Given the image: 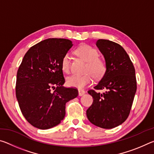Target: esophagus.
<instances>
[{
    "mask_svg": "<svg viewBox=\"0 0 154 154\" xmlns=\"http://www.w3.org/2000/svg\"><path fill=\"white\" fill-rule=\"evenodd\" d=\"M78 92H79V96H83V94H85V91L82 90V89H79V90H78Z\"/></svg>",
    "mask_w": 154,
    "mask_h": 154,
    "instance_id": "34e87169",
    "label": "esophagus"
}]
</instances>
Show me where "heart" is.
<instances>
[{
  "label": "heart",
  "mask_w": 154,
  "mask_h": 154,
  "mask_svg": "<svg viewBox=\"0 0 154 154\" xmlns=\"http://www.w3.org/2000/svg\"><path fill=\"white\" fill-rule=\"evenodd\" d=\"M75 54L87 62L83 75H72L66 78V84L70 87L83 88L92 82L93 75L100 79L105 75L106 66L105 60L98 57V52L95 48L88 45H82L75 49ZM61 69L68 73L70 71L71 56L64 54L61 60Z\"/></svg>",
  "instance_id": "heart-1"
}]
</instances>
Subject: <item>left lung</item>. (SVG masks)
Wrapping results in <instances>:
<instances>
[{
    "label": "left lung",
    "mask_w": 154,
    "mask_h": 154,
    "mask_svg": "<svg viewBox=\"0 0 154 154\" xmlns=\"http://www.w3.org/2000/svg\"><path fill=\"white\" fill-rule=\"evenodd\" d=\"M96 46L105 58L106 70L95 90H90L93 103L86 111L91 123L111 129L122 124L129 116L137 91L135 69L124 49L109 40L99 39Z\"/></svg>",
    "instance_id": "8db88e82"
}]
</instances>
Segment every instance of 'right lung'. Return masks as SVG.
<instances>
[{
	"label": "right lung",
	"instance_id": "right-lung-1",
	"mask_svg": "<svg viewBox=\"0 0 154 154\" xmlns=\"http://www.w3.org/2000/svg\"><path fill=\"white\" fill-rule=\"evenodd\" d=\"M73 45L65 38H48L26 53L17 72L15 94L26 119L37 128L58 125L65 116V105L78 90L65 88L61 60Z\"/></svg>",
	"mask_w": 154,
	"mask_h": 154
}]
</instances>
